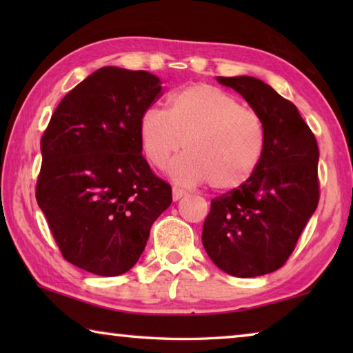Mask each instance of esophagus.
Here are the masks:
<instances>
[{"instance_id":"1","label":"esophagus","mask_w":353,"mask_h":353,"mask_svg":"<svg viewBox=\"0 0 353 353\" xmlns=\"http://www.w3.org/2000/svg\"><path fill=\"white\" fill-rule=\"evenodd\" d=\"M188 193L185 190H182V188H179V187H174L172 188V199L174 201H179L181 198H183V196H187Z\"/></svg>"}]
</instances>
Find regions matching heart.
Listing matches in <instances>:
<instances>
[{
	"instance_id": "1",
	"label": "heart",
	"mask_w": 353,
	"mask_h": 353,
	"mask_svg": "<svg viewBox=\"0 0 353 353\" xmlns=\"http://www.w3.org/2000/svg\"><path fill=\"white\" fill-rule=\"evenodd\" d=\"M143 154L163 168L183 145L171 166L181 183H202L235 190L255 174L265 154L266 129L261 117L230 93L210 83H193L174 92L168 112L149 107L140 117Z\"/></svg>"
}]
</instances>
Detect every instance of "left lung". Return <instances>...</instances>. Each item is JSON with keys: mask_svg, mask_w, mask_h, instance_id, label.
I'll use <instances>...</instances> for the list:
<instances>
[{"mask_svg": "<svg viewBox=\"0 0 353 353\" xmlns=\"http://www.w3.org/2000/svg\"><path fill=\"white\" fill-rule=\"evenodd\" d=\"M259 113L265 154L249 181L212 199L202 244L219 270L235 277L282 268L319 202V149L297 107L256 77H216Z\"/></svg>", "mask_w": 353, "mask_h": 353, "instance_id": "8db88e82", "label": "left lung"}]
</instances>
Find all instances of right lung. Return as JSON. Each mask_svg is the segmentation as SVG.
I'll list each match as a JSON object with an SVG mask.
<instances>
[{
    "label": "right lung",
    "mask_w": 353,
    "mask_h": 353,
    "mask_svg": "<svg viewBox=\"0 0 353 353\" xmlns=\"http://www.w3.org/2000/svg\"><path fill=\"white\" fill-rule=\"evenodd\" d=\"M148 71L104 67L65 94L41 135L37 204L71 265L97 276L128 272L171 185L141 155V113L162 94Z\"/></svg>",
    "instance_id": "1"
}]
</instances>
